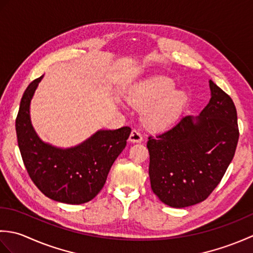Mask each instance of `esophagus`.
I'll list each match as a JSON object with an SVG mask.
<instances>
[{"instance_id": "esophagus-1", "label": "esophagus", "mask_w": 253, "mask_h": 253, "mask_svg": "<svg viewBox=\"0 0 253 253\" xmlns=\"http://www.w3.org/2000/svg\"><path fill=\"white\" fill-rule=\"evenodd\" d=\"M142 140H143V137L141 135V132L139 130L133 129L130 133V136H129V141L132 142V143H139V142H141Z\"/></svg>"}]
</instances>
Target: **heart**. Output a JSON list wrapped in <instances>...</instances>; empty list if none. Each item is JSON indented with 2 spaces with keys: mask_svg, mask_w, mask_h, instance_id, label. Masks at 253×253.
<instances>
[{
  "mask_svg": "<svg viewBox=\"0 0 253 253\" xmlns=\"http://www.w3.org/2000/svg\"><path fill=\"white\" fill-rule=\"evenodd\" d=\"M175 82L168 76H154L137 84L128 99L143 111L142 122L148 129L165 131L179 121L187 105L184 90L175 89Z\"/></svg>",
  "mask_w": 253,
  "mask_h": 253,
  "instance_id": "1",
  "label": "heart"
}]
</instances>
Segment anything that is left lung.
<instances>
[{
	"mask_svg": "<svg viewBox=\"0 0 253 253\" xmlns=\"http://www.w3.org/2000/svg\"><path fill=\"white\" fill-rule=\"evenodd\" d=\"M211 99L199 116H186L170 130L149 137L153 192L171 208L200 203L219 184L232 162L239 130L230 96L209 82Z\"/></svg>",
	"mask_w": 253,
	"mask_h": 253,
	"instance_id": "1",
	"label": "left lung"
}]
</instances>
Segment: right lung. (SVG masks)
<instances>
[{"mask_svg":"<svg viewBox=\"0 0 253 253\" xmlns=\"http://www.w3.org/2000/svg\"><path fill=\"white\" fill-rule=\"evenodd\" d=\"M42 78L43 75L27 87L20 101L16 133L21 158L30 178L47 198L68 204L85 203L103 188L131 129H100L84 142L65 149L42 141L30 120V102Z\"/></svg>","mask_w":253,"mask_h":253,"instance_id":"obj_1","label":"right lung"}]
</instances>
